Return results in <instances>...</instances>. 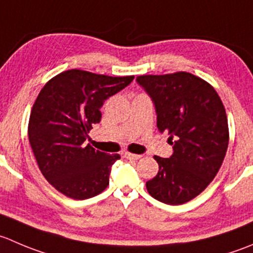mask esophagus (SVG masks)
Here are the masks:
<instances>
[{"label":"esophagus","instance_id":"obj_1","mask_svg":"<svg viewBox=\"0 0 253 253\" xmlns=\"http://www.w3.org/2000/svg\"><path fill=\"white\" fill-rule=\"evenodd\" d=\"M124 157L127 159H133V161H137V159L142 158L141 154H133V153H129V152H125Z\"/></svg>","mask_w":253,"mask_h":253}]
</instances>
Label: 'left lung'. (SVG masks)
<instances>
[{"mask_svg": "<svg viewBox=\"0 0 253 253\" xmlns=\"http://www.w3.org/2000/svg\"><path fill=\"white\" fill-rule=\"evenodd\" d=\"M157 112V127L173 144L169 158L154 156L159 170L146 183L154 199L179 205L194 199L219 171L229 144V125L214 87L186 72L141 75Z\"/></svg>", "mask_w": 253, "mask_h": 253, "instance_id": "left-lung-1", "label": "left lung"}]
</instances>
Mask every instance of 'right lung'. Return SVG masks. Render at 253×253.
I'll return each mask as SVG.
<instances>
[{"label":"right lung","mask_w":253,"mask_h":253,"mask_svg":"<svg viewBox=\"0 0 253 253\" xmlns=\"http://www.w3.org/2000/svg\"><path fill=\"white\" fill-rule=\"evenodd\" d=\"M133 78L72 69L51 78L39 92L29 116V143L44 178L65 197L89 199L109 185L112 164L121 157L85 141L101 120L105 100Z\"/></svg>","instance_id":"right-lung-1"}]
</instances>
